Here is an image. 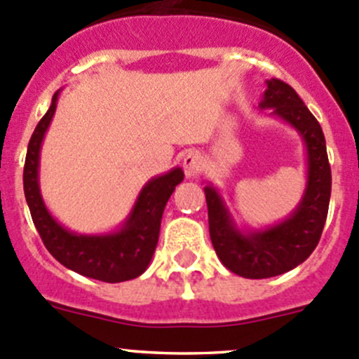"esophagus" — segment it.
Here are the masks:
<instances>
[{
    "instance_id": "34e87169",
    "label": "esophagus",
    "mask_w": 359,
    "mask_h": 359,
    "mask_svg": "<svg viewBox=\"0 0 359 359\" xmlns=\"http://www.w3.org/2000/svg\"><path fill=\"white\" fill-rule=\"evenodd\" d=\"M180 163H182V168H184V173H186V177H189L191 179V177L196 175L198 168H200L201 156L198 151H187V153L180 158Z\"/></svg>"
}]
</instances>
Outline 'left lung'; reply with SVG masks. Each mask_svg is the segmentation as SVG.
Returning a JSON list of instances; mask_svg holds the SVG:
<instances>
[{
  "mask_svg": "<svg viewBox=\"0 0 359 359\" xmlns=\"http://www.w3.org/2000/svg\"><path fill=\"white\" fill-rule=\"evenodd\" d=\"M260 111L290 125L306 149V187L287 219L259 229H243L212 182H206L208 226L220 262L248 280L273 278L292 271L313 253L323 233L332 193L323 130L295 90L281 79H267Z\"/></svg>",
  "mask_w": 359,
  "mask_h": 359,
  "instance_id": "obj_1",
  "label": "left lung"
}]
</instances>
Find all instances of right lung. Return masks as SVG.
I'll use <instances>...</instances> for the list:
<instances>
[{
  "mask_svg": "<svg viewBox=\"0 0 359 359\" xmlns=\"http://www.w3.org/2000/svg\"><path fill=\"white\" fill-rule=\"evenodd\" d=\"M62 90L53 93L52 104L34 128L24 166V194L32 222L46 250L62 266L86 278L119 283L140 276L149 267L156 250L163 210L184 180L182 168L153 177L144 184L126 219L109 233L81 234L59 222L43 200L39 187V156Z\"/></svg>",
  "mask_w": 359,
  "mask_h": 359,
  "instance_id": "add662e5",
  "label": "right lung"
}]
</instances>
